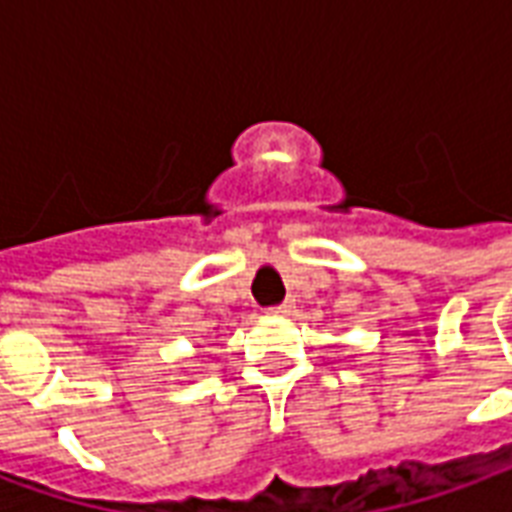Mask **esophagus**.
I'll return each instance as SVG.
<instances>
[{"label":"esophagus","instance_id":"esophagus-1","mask_svg":"<svg viewBox=\"0 0 512 512\" xmlns=\"http://www.w3.org/2000/svg\"><path fill=\"white\" fill-rule=\"evenodd\" d=\"M290 309H293V306H290V304H287V301H285V304L268 306L266 312H268V314H276V317H282V314H290Z\"/></svg>","mask_w":512,"mask_h":512}]
</instances>
